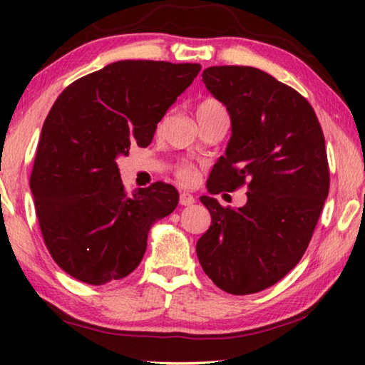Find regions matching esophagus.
I'll list each match as a JSON object with an SVG mask.
<instances>
[{"mask_svg":"<svg viewBox=\"0 0 365 365\" xmlns=\"http://www.w3.org/2000/svg\"><path fill=\"white\" fill-rule=\"evenodd\" d=\"M195 202V196L190 195V193H180V205L182 206H191Z\"/></svg>","mask_w":365,"mask_h":365,"instance_id":"obj_1","label":"esophagus"}]
</instances>
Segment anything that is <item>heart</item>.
I'll use <instances>...</instances> for the list:
<instances>
[{
	"instance_id": "1",
	"label": "heart",
	"mask_w": 365,
	"mask_h": 365,
	"mask_svg": "<svg viewBox=\"0 0 365 365\" xmlns=\"http://www.w3.org/2000/svg\"><path fill=\"white\" fill-rule=\"evenodd\" d=\"M211 113H225V109L217 100H212V98H209V100H205V101H201L200 104H197L196 117L205 115V114H211ZM177 177L180 178L183 183H193L197 178L196 165L190 164V163L180 164L177 168Z\"/></svg>"
}]
</instances>
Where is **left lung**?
Segmentation results:
<instances>
[{
  "mask_svg": "<svg viewBox=\"0 0 365 365\" xmlns=\"http://www.w3.org/2000/svg\"><path fill=\"white\" fill-rule=\"evenodd\" d=\"M202 82L232 120L207 190L246 185L248 201L232 209L200 197L212 222L196 255L220 289L257 293L282 280L311 242L330 188L324 132L304 96L256 67H207Z\"/></svg>",
  "mask_w": 365,
  "mask_h": 365,
  "instance_id": "left-lung-1",
  "label": "left lung"
}]
</instances>
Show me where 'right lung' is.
I'll use <instances>...</instances> for the list:
<instances>
[{
  "label": "right lung",
  "mask_w": 365,
  "mask_h": 365,
  "mask_svg": "<svg viewBox=\"0 0 365 365\" xmlns=\"http://www.w3.org/2000/svg\"><path fill=\"white\" fill-rule=\"evenodd\" d=\"M200 71L190 63L117 61L76 80L53 104L30 190L49 255L73 279L98 287L132 274L151 225L177 207L169 183L127 195L117 158L151 143L158 122Z\"/></svg>",
  "instance_id": "1"
}]
</instances>
